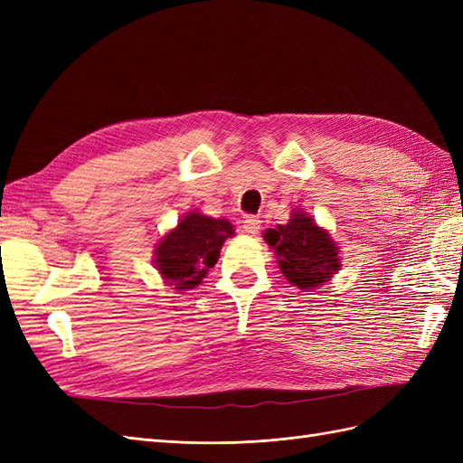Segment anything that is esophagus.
Wrapping results in <instances>:
<instances>
[{"instance_id": "1", "label": "esophagus", "mask_w": 463, "mask_h": 463, "mask_svg": "<svg viewBox=\"0 0 463 463\" xmlns=\"http://www.w3.org/2000/svg\"><path fill=\"white\" fill-rule=\"evenodd\" d=\"M260 230V218L259 216H247L243 220V232L257 233Z\"/></svg>"}]
</instances>
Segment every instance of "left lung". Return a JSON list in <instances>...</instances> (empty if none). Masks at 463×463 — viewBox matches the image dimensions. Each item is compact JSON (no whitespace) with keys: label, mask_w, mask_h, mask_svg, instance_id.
<instances>
[{"label":"left lung","mask_w":463,"mask_h":463,"mask_svg":"<svg viewBox=\"0 0 463 463\" xmlns=\"http://www.w3.org/2000/svg\"><path fill=\"white\" fill-rule=\"evenodd\" d=\"M278 259V269L289 284L313 291L340 270V250L326 230L301 210H293L286 226L264 232Z\"/></svg>","instance_id":"left-lung-1"}]
</instances>
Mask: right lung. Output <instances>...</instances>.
<instances>
[{
    "label": "right lung",
    "instance_id": "add662e5",
    "mask_svg": "<svg viewBox=\"0 0 463 463\" xmlns=\"http://www.w3.org/2000/svg\"><path fill=\"white\" fill-rule=\"evenodd\" d=\"M232 235L233 226L228 220L193 210L158 241L154 264L167 286L179 291L193 289L218 262L220 249Z\"/></svg>",
    "mask_w": 463,
    "mask_h": 463
}]
</instances>
